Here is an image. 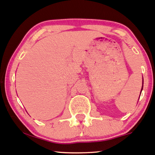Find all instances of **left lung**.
Listing matches in <instances>:
<instances>
[{
    "label": "left lung",
    "mask_w": 155,
    "mask_h": 155,
    "mask_svg": "<svg viewBox=\"0 0 155 155\" xmlns=\"http://www.w3.org/2000/svg\"><path fill=\"white\" fill-rule=\"evenodd\" d=\"M143 84H142V88H141V90H140V93H141L142 90H143Z\"/></svg>",
    "instance_id": "1"
}]
</instances>
